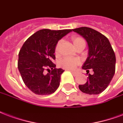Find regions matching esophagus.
Wrapping results in <instances>:
<instances>
[{"label": "esophagus", "instance_id": "34e87169", "mask_svg": "<svg viewBox=\"0 0 123 123\" xmlns=\"http://www.w3.org/2000/svg\"><path fill=\"white\" fill-rule=\"evenodd\" d=\"M72 73V74H73L74 75H77V72H74V71H70Z\"/></svg>", "mask_w": 123, "mask_h": 123}]
</instances>
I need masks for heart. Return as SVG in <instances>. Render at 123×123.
<instances>
[{"label": "heart", "instance_id": "1", "mask_svg": "<svg viewBox=\"0 0 123 123\" xmlns=\"http://www.w3.org/2000/svg\"><path fill=\"white\" fill-rule=\"evenodd\" d=\"M73 42L74 45H76L81 43H85V40L81 38L80 37H76L73 38ZM61 44V41H59L57 43L55 48V52L57 53L59 48ZM80 63V61L78 59H73V58H68V57H64L61 59L59 61V65L62 68L67 70H72L76 67V66Z\"/></svg>", "mask_w": 123, "mask_h": 123}]
</instances>
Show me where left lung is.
Instances as JSON below:
<instances>
[{"instance_id": "1", "label": "left lung", "mask_w": 123, "mask_h": 123, "mask_svg": "<svg viewBox=\"0 0 123 123\" xmlns=\"http://www.w3.org/2000/svg\"><path fill=\"white\" fill-rule=\"evenodd\" d=\"M72 31L82 36L89 47L88 57L82 68L86 70L87 73L89 69L94 72L89 74L87 82L79 85V89L86 94H100L108 87L115 74V53L109 40L94 29L83 27Z\"/></svg>"}]
</instances>
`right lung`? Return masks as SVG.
<instances>
[{
	"mask_svg": "<svg viewBox=\"0 0 123 123\" xmlns=\"http://www.w3.org/2000/svg\"><path fill=\"white\" fill-rule=\"evenodd\" d=\"M72 31L70 29H42L23 43L19 53L18 69L25 85L34 93L48 95L58 89L64 70L56 68L53 62L55 48L58 41ZM45 69L49 72L47 74Z\"/></svg>",
	"mask_w": 123,
	"mask_h": 123,
	"instance_id": "add662e5",
	"label": "right lung"
}]
</instances>
